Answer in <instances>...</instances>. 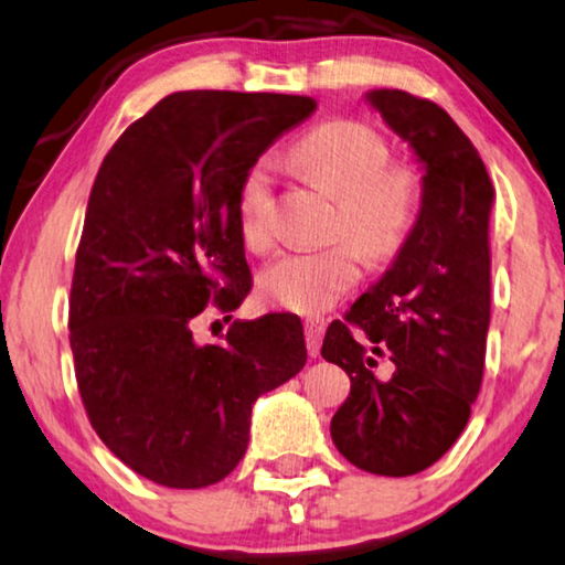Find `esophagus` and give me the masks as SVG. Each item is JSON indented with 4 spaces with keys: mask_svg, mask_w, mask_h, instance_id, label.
<instances>
[{
    "mask_svg": "<svg viewBox=\"0 0 565 565\" xmlns=\"http://www.w3.org/2000/svg\"><path fill=\"white\" fill-rule=\"evenodd\" d=\"M324 328H328V322H324L322 317H309V320L305 322V338H307V351H309V355L320 353Z\"/></svg>",
    "mask_w": 565,
    "mask_h": 565,
    "instance_id": "obj_1",
    "label": "esophagus"
}]
</instances>
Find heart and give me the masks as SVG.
Instances as JSON below:
<instances>
[{"instance_id":"1","label":"heart","mask_w":565,"mask_h":565,"mask_svg":"<svg viewBox=\"0 0 565 565\" xmlns=\"http://www.w3.org/2000/svg\"><path fill=\"white\" fill-rule=\"evenodd\" d=\"M291 161L340 196L335 235L345 241L281 253L260 271L258 291L268 305L320 312L359 284L361 256L369 264L399 256L423 212L425 179L417 166L392 163L384 135L359 120L312 127L294 142ZM274 214V163L258 158L235 194L237 230L250 250L271 245Z\"/></svg>"}]
</instances>
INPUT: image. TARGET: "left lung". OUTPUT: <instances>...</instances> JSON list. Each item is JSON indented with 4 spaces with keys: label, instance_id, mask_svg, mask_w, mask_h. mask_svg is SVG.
<instances>
[{
    "label": "left lung",
    "instance_id": "8db88e82",
    "mask_svg": "<svg viewBox=\"0 0 565 565\" xmlns=\"http://www.w3.org/2000/svg\"><path fill=\"white\" fill-rule=\"evenodd\" d=\"M425 169L415 233L376 286L335 320L322 359L351 376L330 423L335 448L379 476H412L443 458L471 417L491 309L494 186L450 115L402 89L369 92Z\"/></svg>",
    "mask_w": 565,
    "mask_h": 565
}]
</instances>
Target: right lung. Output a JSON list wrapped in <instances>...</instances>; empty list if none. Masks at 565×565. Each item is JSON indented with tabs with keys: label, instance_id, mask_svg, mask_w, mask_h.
I'll return each instance as SVG.
<instances>
[{
	"label": "right lung",
	"instance_id": "right-lung-1",
	"mask_svg": "<svg viewBox=\"0 0 565 565\" xmlns=\"http://www.w3.org/2000/svg\"><path fill=\"white\" fill-rule=\"evenodd\" d=\"M315 107L294 94H169L94 179L68 301L76 384L102 443L161 487L225 479L248 448L253 402L305 369L297 315L235 320L214 345L192 328L206 305L230 315L250 291L237 186Z\"/></svg>",
	"mask_w": 565,
	"mask_h": 565
}]
</instances>
